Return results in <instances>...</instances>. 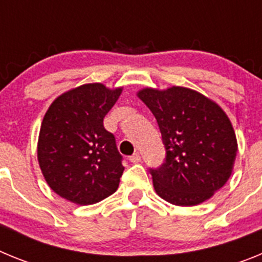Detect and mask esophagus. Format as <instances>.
Masks as SVG:
<instances>
[{
  "label": "esophagus",
  "mask_w": 262,
  "mask_h": 262,
  "mask_svg": "<svg viewBox=\"0 0 262 262\" xmlns=\"http://www.w3.org/2000/svg\"><path fill=\"white\" fill-rule=\"evenodd\" d=\"M129 161H131V163H134V164H138V163H140V161H142V157H140V155H139V154H134L133 156L129 157Z\"/></svg>",
  "instance_id": "34e87169"
}]
</instances>
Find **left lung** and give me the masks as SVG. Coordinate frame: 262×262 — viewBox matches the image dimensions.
<instances>
[{
	"label": "left lung",
	"mask_w": 262,
	"mask_h": 262,
	"mask_svg": "<svg viewBox=\"0 0 262 262\" xmlns=\"http://www.w3.org/2000/svg\"><path fill=\"white\" fill-rule=\"evenodd\" d=\"M159 124L165 163L149 169L154 187L166 202L195 206L224 186L235 164L237 142L221 106L195 90L172 86L139 90Z\"/></svg>",
	"instance_id": "obj_1"
}]
</instances>
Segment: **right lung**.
<instances>
[{"mask_svg":"<svg viewBox=\"0 0 262 262\" xmlns=\"http://www.w3.org/2000/svg\"><path fill=\"white\" fill-rule=\"evenodd\" d=\"M122 88L85 84L57 97L46 113L38 161L48 186L76 205H93L115 193L123 174L115 138L103 127Z\"/></svg>","mask_w":262,"mask_h":262,"instance_id":"add662e5","label":"right lung"}]
</instances>
